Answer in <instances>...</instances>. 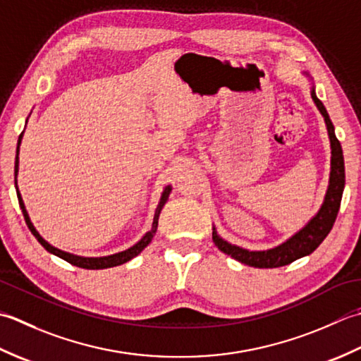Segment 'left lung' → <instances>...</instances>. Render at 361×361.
Wrapping results in <instances>:
<instances>
[{"instance_id": "obj_1", "label": "left lung", "mask_w": 361, "mask_h": 361, "mask_svg": "<svg viewBox=\"0 0 361 361\" xmlns=\"http://www.w3.org/2000/svg\"><path fill=\"white\" fill-rule=\"evenodd\" d=\"M304 75L310 78L308 73H304ZM310 93L316 107H318L321 115L324 116L327 134L330 140V149H332V157H330V178H329V187L326 191L324 201H322L318 213H316V215L302 227V229L291 235V237L286 241H283L282 245L267 249V251H249V249L232 245V243L219 237L215 226H213L212 238H213V243L218 246L219 251L231 255L232 259L238 260L240 263L247 264V267L279 268V267H285V264H290L291 262L300 259V257L310 255L314 249L324 241L329 232L332 231L338 210H340L341 196L344 190V179H345L343 149L335 135V128L329 118V114L324 104H322V102L318 99V97H316L314 84L312 85Z\"/></svg>"}]
</instances>
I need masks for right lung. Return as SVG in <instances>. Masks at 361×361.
I'll use <instances>...</instances> for the list:
<instances>
[{"label": "right lung", "instance_id": "1", "mask_svg": "<svg viewBox=\"0 0 361 361\" xmlns=\"http://www.w3.org/2000/svg\"><path fill=\"white\" fill-rule=\"evenodd\" d=\"M27 123V120H26ZM21 138H23V132H21L20 137H18V145H17V156H16V188H17V196H18V202H20V209L21 212H23V216H25V221L29 227V231L32 232L34 237L37 238V241L40 243V245L47 249L48 252L54 254L57 257H61L62 260L68 262L71 264H75V267H79V268H84V269H106V268H114V267H118V264H123L126 263L129 260L134 259V257H137L140 252L143 251V249L149 245L151 240L154 238V235H156L157 232V224H159V215L161 209H164L165 202L168 201V196H170L171 193V185H166L164 193H161L160 196V201H159V205L156 209V213H154V219H152V226H151V231L146 232L142 240L137 241L134 246H130L129 249H126V251H121V252H116V254H112V255H106V257H80V255H75V254H70V252H65V251H61V249L54 247L53 245H49V243L42 237V235L37 232V229L34 227V224L31 223V218H29L27 215V210L25 207V202H23V197H21L20 191H18V185H17V176H18V154H20V145H21Z\"/></svg>", "mask_w": 361, "mask_h": 361}]
</instances>
